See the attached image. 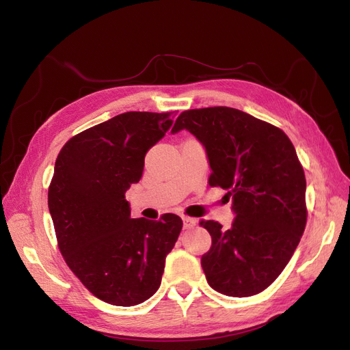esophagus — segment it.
Returning <instances> with one entry per match:
<instances>
[{
  "label": "esophagus",
  "mask_w": 350,
  "mask_h": 350,
  "mask_svg": "<svg viewBox=\"0 0 350 350\" xmlns=\"http://www.w3.org/2000/svg\"><path fill=\"white\" fill-rule=\"evenodd\" d=\"M183 221H184V229H191L196 226L197 220L193 217H188V216H183Z\"/></svg>",
  "instance_id": "34e87169"
}]
</instances>
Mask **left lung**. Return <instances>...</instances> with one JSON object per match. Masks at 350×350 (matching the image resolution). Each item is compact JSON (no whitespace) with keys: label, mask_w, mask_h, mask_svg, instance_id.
Segmentation results:
<instances>
[{"label":"left lung","mask_w":350,"mask_h":350,"mask_svg":"<svg viewBox=\"0 0 350 350\" xmlns=\"http://www.w3.org/2000/svg\"><path fill=\"white\" fill-rule=\"evenodd\" d=\"M191 133L203 144L210 185L228 189L235 219L200 225L211 237L201 257L208 284L245 298L278 279L298 247L306 224L305 175L289 137L278 126L228 107L184 111L172 134Z\"/></svg>","instance_id":"left-lung-1"}]
</instances>
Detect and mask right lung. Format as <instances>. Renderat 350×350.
Wrapping results in <instances>:
<instances>
[{
    "label": "right lung",
    "mask_w": 350,
    "mask_h": 350,
    "mask_svg": "<svg viewBox=\"0 0 350 350\" xmlns=\"http://www.w3.org/2000/svg\"><path fill=\"white\" fill-rule=\"evenodd\" d=\"M171 113L125 112L62 147L48 191L59 251L99 299L133 306L159 289L183 220L131 219L125 191L140 181L144 156L172 125Z\"/></svg>",
    "instance_id": "add662e5"
}]
</instances>
